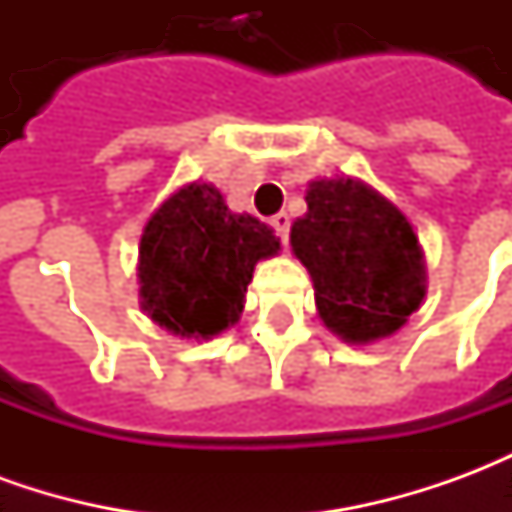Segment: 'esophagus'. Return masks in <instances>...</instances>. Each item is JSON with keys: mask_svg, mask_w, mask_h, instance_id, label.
Instances as JSON below:
<instances>
[{"mask_svg": "<svg viewBox=\"0 0 512 512\" xmlns=\"http://www.w3.org/2000/svg\"><path fill=\"white\" fill-rule=\"evenodd\" d=\"M271 227L277 230V238L282 244H288V235H290V216L288 213H277L274 219H271Z\"/></svg>", "mask_w": 512, "mask_h": 512, "instance_id": "obj_1", "label": "esophagus"}]
</instances>
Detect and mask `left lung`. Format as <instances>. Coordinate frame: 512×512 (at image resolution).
Segmentation results:
<instances>
[{"label":"left lung","instance_id":"8db88e82","mask_svg":"<svg viewBox=\"0 0 512 512\" xmlns=\"http://www.w3.org/2000/svg\"><path fill=\"white\" fill-rule=\"evenodd\" d=\"M290 244L310 271L323 323L348 343L397 332L425 296L411 224L359 180H315Z\"/></svg>","mask_w":512,"mask_h":512}]
</instances>
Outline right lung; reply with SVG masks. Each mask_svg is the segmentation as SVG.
<instances>
[{"label": "right lung", "mask_w": 512, "mask_h": 512, "mask_svg": "<svg viewBox=\"0 0 512 512\" xmlns=\"http://www.w3.org/2000/svg\"><path fill=\"white\" fill-rule=\"evenodd\" d=\"M271 227L230 213L208 183L175 191L147 222L139 282L147 315L180 337H213L238 321L257 260L277 255Z\"/></svg>", "instance_id": "obj_1"}]
</instances>
